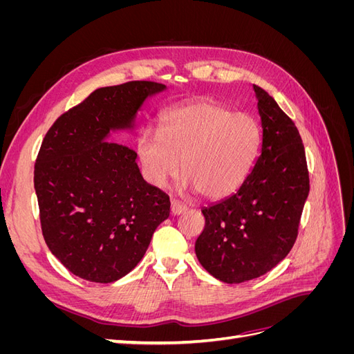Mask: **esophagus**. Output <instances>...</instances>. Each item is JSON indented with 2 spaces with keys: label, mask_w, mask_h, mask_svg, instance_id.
Here are the masks:
<instances>
[{
  "label": "esophagus",
  "mask_w": 354,
  "mask_h": 354,
  "mask_svg": "<svg viewBox=\"0 0 354 354\" xmlns=\"http://www.w3.org/2000/svg\"><path fill=\"white\" fill-rule=\"evenodd\" d=\"M186 211H187V207L185 203H181L176 199L171 201V214H173V216H180V214H183Z\"/></svg>",
  "instance_id": "obj_1"
}]
</instances>
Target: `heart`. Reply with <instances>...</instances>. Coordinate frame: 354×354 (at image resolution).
Returning a JSON list of instances; mask_svg holds the SVG:
<instances>
[{
  "label": "heart",
  "instance_id": "b5f03b06",
  "mask_svg": "<svg viewBox=\"0 0 354 354\" xmlns=\"http://www.w3.org/2000/svg\"><path fill=\"white\" fill-rule=\"evenodd\" d=\"M259 146L254 118L232 113L216 100H199L168 111L160 133H142L137 153L149 183L165 186L181 167L187 190L217 201L241 187Z\"/></svg>",
  "mask_w": 354,
  "mask_h": 354
}]
</instances>
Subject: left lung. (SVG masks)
Wrapping results in <instances>:
<instances>
[{"mask_svg":"<svg viewBox=\"0 0 354 354\" xmlns=\"http://www.w3.org/2000/svg\"><path fill=\"white\" fill-rule=\"evenodd\" d=\"M254 91L263 128L260 155L233 195L202 209L205 229L195 243L203 269L226 283L255 279L285 259L310 190L295 124L269 93L259 85Z\"/></svg>","mask_w":354,"mask_h":354,"instance_id":"obj_1","label":"left lung"}]
</instances>
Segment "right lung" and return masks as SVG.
<instances>
[{"instance_id": "1", "label": "right lung", "mask_w": 354, "mask_h": 354, "mask_svg": "<svg viewBox=\"0 0 354 354\" xmlns=\"http://www.w3.org/2000/svg\"><path fill=\"white\" fill-rule=\"evenodd\" d=\"M164 84L131 81L93 91L57 118L42 140L34 185L41 229L53 255L81 279L111 283L143 259L169 217V198L146 183L112 131L134 130L137 112Z\"/></svg>"}]
</instances>
